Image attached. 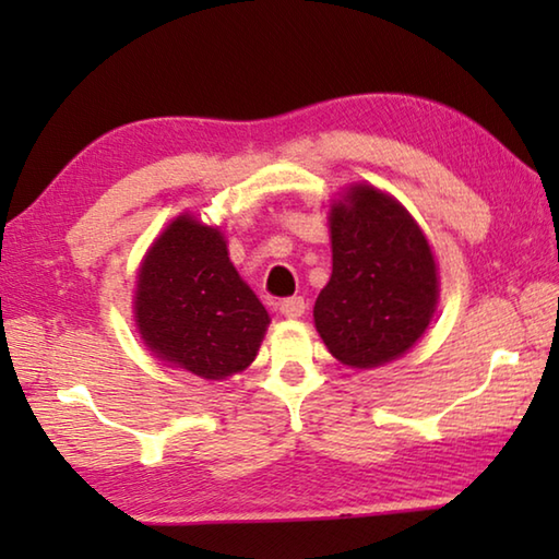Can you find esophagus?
Wrapping results in <instances>:
<instances>
[{
	"label": "esophagus",
	"mask_w": 559,
	"mask_h": 559,
	"mask_svg": "<svg viewBox=\"0 0 559 559\" xmlns=\"http://www.w3.org/2000/svg\"><path fill=\"white\" fill-rule=\"evenodd\" d=\"M306 308H308V302L302 296H290V298H283L278 302V310L286 318H300L302 313H306Z\"/></svg>",
	"instance_id": "esophagus-1"
}]
</instances>
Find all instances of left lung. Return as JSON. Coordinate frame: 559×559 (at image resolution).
Masks as SVG:
<instances>
[{"label":"left lung","mask_w":559,"mask_h":559,"mask_svg":"<svg viewBox=\"0 0 559 559\" xmlns=\"http://www.w3.org/2000/svg\"><path fill=\"white\" fill-rule=\"evenodd\" d=\"M333 276L313 318L340 362L377 367L404 355L427 330L439 281L431 249L400 202L353 187L330 210Z\"/></svg>","instance_id":"obj_1"}]
</instances>
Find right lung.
<instances>
[{"mask_svg": "<svg viewBox=\"0 0 559 559\" xmlns=\"http://www.w3.org/2000/svg\"><path fill=\"white\" fill-rule=\"evenodd\" d=\"M135 318L159 359L204 380L253 362L269 313L231 266L219 229L179 216L147 251Z\"/></svg>", "mask_w": 559, "mask_h": 559, "instance_id": "1", "label": "right lung"}]
</instances>
